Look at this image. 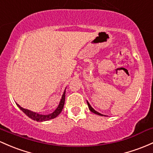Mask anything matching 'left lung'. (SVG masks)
<instances>
[{
	"label": "left lung",
	"instance_id": "8db88e82",
	"mask_svg": "<svg viewBox=\"0 0 153 153\" xmlns=\"http://www.w3.org/2000/svg\"><path fill=\"white\" fill-rule=\"evenodd\" d=\"M87 104H88V108H89L90 111H91L92 112H94V113L97 114V115H102V116H103V115H102L101 113H100V112H97V111H96V110H94V109L93 107H92L91 106V105H90V104L88 103V101H87Z\"/></svg>",
	"mask_w": 153,
	"mask_h": 153
}]
</instances>
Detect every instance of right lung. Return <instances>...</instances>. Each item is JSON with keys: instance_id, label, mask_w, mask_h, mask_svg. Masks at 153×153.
Returning <instances> with one entry per match:
<instances>
[{"instance_id": "add662e5", "label": "right lung", "mask_w": 153, "mask_h": 153, "mask_svg": "<svg viewBox=\"0 0 153 153\" xmlns=\"http://www.w3.org/2000/svg\"><path fill=\"white\" fill-rule=\"evenodd\" d=\"M65 91H64L62 97V99L61 100H60L58 107H56V110L52 112V113L48 114V115H41V114H38L37 113V112H33L31 111V110L23 108V107L19 106L18 104H16V105H17V106L19 107L20 110L24 112L25 115H27L30 118L33 119V120H36V121L42 122V121H46V120H51V119L55 118L56 117H57L60 114V112L62 111L64 105H65Z\"/></svg>"}]
</instances>
